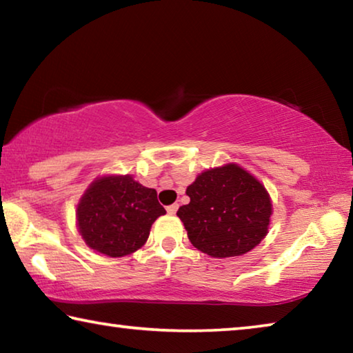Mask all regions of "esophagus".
Instances as JSON below:
<instances>
[{
	"mask_svg": "<svg viewBox=\"0 0 353 353\" xmlns=\"http://www.w3.org/2000/svg\"><path fill=\"white\" fill-rule=\"evenodd\" d=\"M177 208H179V205H177V204H172V205H168V207H166V212H168L170 214H174V213L177 212Z\"/></svg>",
	"mask_w": 353,
	"mask_h": 353,
	"instance_id": "34e87169",
	"label": "esophagus"
}]
</instances>
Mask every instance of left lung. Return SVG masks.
<instances>
[{
  "label": "left lung",
  "mask_w": 353,
  "mask_h": 353,
  "mask_svg": "<svg viewBox=\"0 0 353 353\" xmlns=\"http://www.w3.org/2000/svg\"><path fill=\"white\" fill-rule=\"evenodd\" d=\"M190 202L177 210L188 240L214 259L238 256L259 246L271 224L265 185L236 163L205 170L187 187Z\"/></svg>",
  "instance_id": "1"
}]
</instances>
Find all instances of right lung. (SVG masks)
<instances>
[{"mask_svg":"<svg viewBox=\"0 0 353 353\" xmlns=\"http://www.w3.org/2000/svg\"><path fill=\"white\" fill-rule=\"evenodd\" d=\"M166 210L157 191L126 176L93 181L76 208L77 230L90 249L107 256H124L146 243L151 225Z\"/></svg>","mask_w":353,"mask_h":353,"instance_id":"right-lung-1","label":"right lung"}]
</instances>
